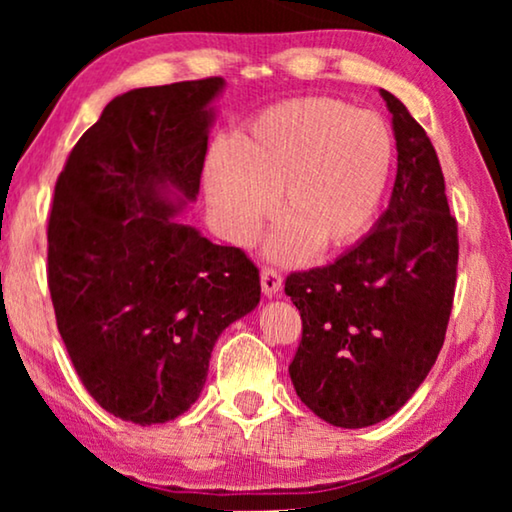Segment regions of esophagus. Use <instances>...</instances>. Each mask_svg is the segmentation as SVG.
I'll return each mask as SVG.
<instances>
[{"label":"esophagus","mask_w":512,"mask_h":512,"mask_svg":"<svg viewBox=\"0 0 512 512\" xmlns=\"http://www.w3.org/2000/svg\"><path fill=\"white\" fill-rule=\"evenodd\" d=\"M261 286H263V293L268 298L279 296V293H282V286H284L282 275L272 268H263L261 270Z\"/></svg>","instance_id":"1"}]
</instances>
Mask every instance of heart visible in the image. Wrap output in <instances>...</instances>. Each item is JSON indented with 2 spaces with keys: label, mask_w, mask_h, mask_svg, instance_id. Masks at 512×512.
<instances>
[{
  "label": "heart",
  "mask_w": 512,
  "mask_h": 512,
  "mask_svg": "<svg viewBox=\"0 0 512 512\" xmlns=\"http://www.w3.org/2000/svg\"><path fill=\"white\" fill-rule=\"evenodd\" d=\"M389 170L391 137L380 118L303 97L263 111L233 146H216L202 181L216 226L237 247L256 240L277 193L282 221L265 254L296 265L314 249L331 254L366 233Z\"/></svg>",
  "instance_id": "obj_1"
}]
</instances>
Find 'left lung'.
Instances as JSON below:
<instances>
[{
    "label": "left lung",
    "mask_w": 512,
    "mask_h": 512,
    "mask_svg": "<svg viewBox=\"0 0 512 512\" xmlns=\"http://www.w3.org/2000/svg\"><path fill=\"white\" fill-rule=\"evenodd\" d=\"M398 167L389 207L326 268L286 279L303 319L289 375L307 408L363 429L408 403L438 359L457 284V221L436 149L405 104L380 88Z\"/></svg>",
    "instance_id": "1"
}]
</instances>
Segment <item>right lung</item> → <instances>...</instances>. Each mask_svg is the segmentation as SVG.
<instances>
[{
	"label": "right lung",
	"mask_w": 512,
	"mask_h": 512,
	"mask_svg": "<svg viewBox=\"0 0 512 512\" xmlns=\"http://www.w3.org/2000/svg\"><path fill=\"white\" fill-rule=\"evenodd\" d=\"M226 81L135 88L69 153L48 221V289L88 394L142 426L198 401L219 335L261 300L256 265L179 216L200 193Z\"/></svg>",
	"instance_id": "add662e5"
}]
</instances>
